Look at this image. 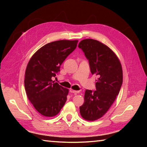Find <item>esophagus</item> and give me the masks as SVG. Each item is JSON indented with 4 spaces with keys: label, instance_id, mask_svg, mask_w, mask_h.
Segmentation results:
<instances>
[{
    "label": "esophagus",
    "instance_id": "obj_1",
    "mask_svg": "<svg viewBox=\"0 0 147 147\" xmlns=\"http://www.w3.org/2000/svg\"><path fill=\"white\" fill-rule=\"evenodd\" d=\"M72 93H74V94H77V93H80V91H76V90H74V89H71L70 91H69Z\"/></svg>",
    "mask_w": 147,
    "mask_h": 147
}]
</instances>
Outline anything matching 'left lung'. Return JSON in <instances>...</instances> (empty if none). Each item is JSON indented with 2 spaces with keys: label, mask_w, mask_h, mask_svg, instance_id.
Returning a JSON list of instances; mask_svg holds the SVG:
<instances>
[{
  "label": "left lung",
  "mask_w": 147,
  "mask_h": 147,
  "mask_svg": "<svg viewBox=\"0 0 147 147\" xmlns=\"http://www.w3.org/2000/svg\"><path fill=\"white\" fill-rule=\"evenodd\" d=\"M78 47L89 60L91 73L98 76L96 90L86 89L84 102L80 107L82 118L93 121L101 118L115 101L123 84V69L115 53L100 41L83 39Z\"/></svg>",
  "instance_id": "1"
}]
</instances>
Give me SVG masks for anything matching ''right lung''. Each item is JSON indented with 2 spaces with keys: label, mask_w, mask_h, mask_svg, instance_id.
Instances as JSON below:
<instances>
[{
  "label": "right lung",
  "mask_w": 147,
  "mask_h": 147,
  "mask_svg": "<svg viewBox=\"0 0 147 147\" xmlns=\"http://www.w3.org/2000/svg\"><path fill=\"white\" fill-rule=\"evenodd\" d=\"M78 40H58L41 47L27 65L24 88L35 109L42 115L54 117L67 100L69 89L52 80L60 65L76 49Z\"/></svg>",
  "instance_id": "obj_1"
}]
</instances>
